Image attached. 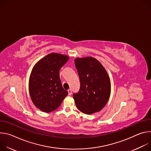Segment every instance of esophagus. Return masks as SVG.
Listing matches in <instances>:
<instances>
[{"instance_id":"1","label":"esophagus","mask_w":151,"mask_h":151,"mask_svg":"<svg viewBox=\"0 0 151 151\" xmlns=\"http://www.w3.org/2000/svg\"><path fill=\"white\" fill-rule=\"evenodd\" d=\"M68 91L69 95H71V94H72V90H71V89H69Z\"/></svg>"}]
</instances>
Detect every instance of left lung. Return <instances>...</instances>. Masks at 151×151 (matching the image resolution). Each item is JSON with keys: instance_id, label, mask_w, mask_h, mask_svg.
Here are the masks:
<instances>
[{"instance_id": "1", "label": "left lung", "mask_w": 151, "mask_h": 151, "mask_svg": "<svg viewBox=\"0 0 151 151\" xmlns=\"http://www.w3.org/2000/svg\"><path fill=\"white\" fill-rule=\"evenodd\" d=\"M81 87L73 97L78 109L87 115L100 111L109 100L111 84L110 78L102 64L95 58H76Z\"/></svg>"}]
</instances>
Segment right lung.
I'll list each match as a JSON object with an SVG mask.
<instances>
[{
  "mask_svg": "<svg viewBox=\"0 0 151 151\" xmlns=\"http://www.w3.org/2000/svg\"><path fill=\"white\" fill-rule=\"evenodd\" d=\"M68 55L52 52L38 61L29 82L32 102L37 109L48 113L57 109L68 92L63 88L59 72L69 60Z\"/></svg>",
  "mask_w": 151,
  "mask_h": 151,
  "instance_id": "add662e5",
  "label": "right lung"
}]
</instances>
